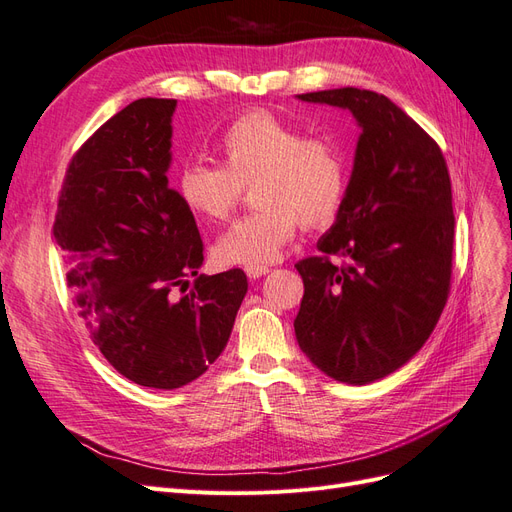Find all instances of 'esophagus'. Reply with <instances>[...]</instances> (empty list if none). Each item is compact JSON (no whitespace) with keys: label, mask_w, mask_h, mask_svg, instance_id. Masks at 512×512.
I'll list each match as a JSON object with an SVG mask.
<instances>
[{"label":"esophagus","mask_w":512,"mask_h":512,"mask_svg":"<svg viewBox=\"0 0 512 512\" xmlns=\"http://www.w3.org/2000/svg\"><path fill=\"white\" fill-rule=\"evenodd\" d=\"M244 272H246L248 279H259V276L268 274V272H270V268H268V266H246V268H244Z\"/></svg>","instance_id":"esophagus-1"}]
</instances>
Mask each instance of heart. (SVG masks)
<instances>
[{
    "label": "heart",
    "mask_w": 512,
    "mask_h": 512,
    "mask_svg": "<svg viewBox=\"0 0 512 512\" xmlns=\"http://www.w3.org/2000/svg\"><path fill=\"white\" fill-rule=\"evenodd\" d=\"M225 165L186 163L178 175L184 206L206 223L227 221L253 188L259 210L233 223L214 255L223 264L261 266L276 261L298 225L324 227L337 218L347 193V160L337 143L306 137L296 124L268 111L233 120L218 139Z\"/></svg>",
    "instance_id": "heart-1"
}]
</instances>
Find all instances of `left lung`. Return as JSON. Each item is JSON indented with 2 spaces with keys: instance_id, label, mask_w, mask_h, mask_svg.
<instances>
[{
  "instance_id": "8db88e82",
  "label": "left lung",
  "mask_w": 512,
  "mask_h": 512,
  "mask_svg": "<svg viewBox=\"0 0 512 512\" xmlns=\"http://www.w3.org/2000/svg\"><path fill=\"white\" fill-rule=\"evenodd\" d=\"M352 111L362 128L337 221L319 257L296 268L304 296L296 339L343 384L382 379L425 345L452 274L455 214L446 160L425 130L384 94L358 87L300 94ZM339 254L345 265H332Z\"/></svg>"
}]
</instances>
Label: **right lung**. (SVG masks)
Returning <instances> with one entry per match:
<instances>
[{"instance_id":"right-lung-1","label":"right lung","mask_w":512,"mask_h":512,"mask_svg":"<svg viewBox=\"0 0 512 512\" xmlns=\"http://www.w3.org/2000/svg\"><path fill=\"white\" fill-rule=\"evenodd\" d=\"M178 100L139 98L72 156L53 236L94 345L130 382L191 384L223 354L246 296L238 268L206 276L193 212L167 180ZM197 275L178 301L173 286Z\"/></svg>"}]
</instances>
